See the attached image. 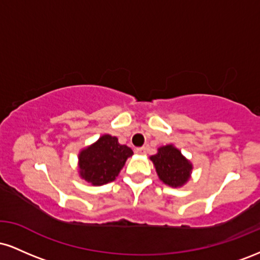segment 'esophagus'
Here are the masks:
<instances>
[{
    "label": "esophagus",
    "mask_w": 260,
    "mask_h": 260,
    "mask_svg": "<svg viewBox=\"0 0 260 260\" xmlns=\"http://www.w3.org/2000/svg\"><path fill=\"white\" fill-rule=\"evenodd\" d=\"M136 153L138 154V155H145V154H147V148H145V147L137 148L136 149Z\"/></svg>",
    "instance_id": "1"
}]
</instances>
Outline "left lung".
Masks as SVG:
<instances>
[{
	"label": "left lung",
	"instance_id": "1",
	"mask_svg": "<svg viewBox=\"0 0 260 260\" xmlns=\"http://www.w3.org/2000/svg\"><path fill=\"white\" fill-rule=\"evenodd\" d=\"M149 159L153 161L159 180L166 186L181 188L192 177L193 164L174 144L157 148L156 154Z\"/></svg>",
	"mask_w": 260,
	"mask_h": 260
}]
</instances>
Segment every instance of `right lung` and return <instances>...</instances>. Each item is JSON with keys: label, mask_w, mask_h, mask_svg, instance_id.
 <instances>
[{"label": "right lung", "mask_w": 260, "mask_h": 260, "mask_svg": "<svg viewBox=\"0 0 260 260\" xmlns=\"http://www.w3.org/2000/svg\"><path fill=\"white\" fill-rule=\"evenodd\" d=\"M133 150L121 145L116 137L104 134L78 154V174L91 186H103L115 181Z\"/></svg>", "instance_id": "add662e5"}]
</instances>
